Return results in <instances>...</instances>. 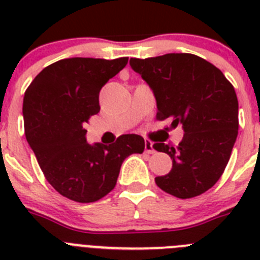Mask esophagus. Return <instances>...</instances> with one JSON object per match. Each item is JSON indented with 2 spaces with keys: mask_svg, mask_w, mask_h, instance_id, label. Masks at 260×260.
I'll list each match as a JSON object with an SVG mask.
<instances>
[{
  "mask_svg": "<svg viewBox=\"0 0 260 260\" xmlns=\"http://www.w3.org/2000/svg\"><path fill=\"white\" fill-rule=\"evenodd\" d=\"M144 151H146L147 153L155 152V150H153V143L151 141H148V139H146V141H144Z\"/></svg>",
  "mask_w": 260,
  "mask_h": 260,
  "instance_id": "1",
  "label": "esophagus"
}]
</instances>
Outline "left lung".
I'll return each instance as SVG.
<instances>
[{"instance_id": "left-lung-1", "label": "left lung", "mask_w": 260, "mask_h": 260, "mask_svg": "<svg viewBox=\"0 0 260 260\" xmlns=\"http://www.w3.org/2000/svg\"><path fill=\"white\" fill-rule=\"evenodd\" d=\"M133 70L152 88L156 118L182 125L177 147L155 143L172 158V169L156 185L180 199L198 197L215 185L231 158L238 134V100L221 70L190 53L130 59Z\"/></svg>"}]
</instances>
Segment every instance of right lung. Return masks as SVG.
Segmentation results:
<instances>
[{
  "instance_id": "add662e5",
  "label": "right lung",
  "mask_w": 260,
  "mask_h": 260,
  "mask_svg": "<svg viewBox=\"0 0 260 260\" xmlns=\"http://www.w3.org/2000/svg\"><path fill=\"white\" fill-rule=\"evenodd\" d=\"M127 59H59L43 69L24 92L27 142L48 182L71 201L92 203L109 194L123 160L144 151V139L137 134L121 135L109 146L86 141L84 125L100 112V89Z\"/></svg>"
}]
</instances>
